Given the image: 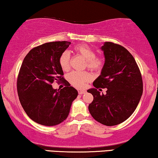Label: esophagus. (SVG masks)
<instances>
[{
  "label": "esophagus",
  "mask_w": 158,
  "mask_h": 158,
  "mask_svg": "<svg viewBox=\"0 0 158 158\" xmlns=\"http://www.w3.org/2000/svg\"><path fill=\"white\" fill-rule=\"evenodd\" d=\"M85 92H86V91H85V90H81V89H79V90H78V94H79L80 95L85 94Z\"/></svg>",
  "instance_id": "34e87169"
}]
</instances>
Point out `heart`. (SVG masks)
<instances>
[{
	"label": "heart",
	"mask_w": 158,
	"mask_h": 158,
	"mask_svg": "<svg viewBox=\"0 0 158 158\" xmlns=\"http://www.w3.org/2000/svg\"><path fill=\"white\" fill-rule=\"evenodd\" d=\"M76 52L81 56L86 61V66L92 70L98 71L102 69L103 60L101 58L96 57V52L86 45H77L75 47ZM70 54L68 51H64L61 54L59 58V64L63 71H68L70 69ZM91 75L87 71L83 72L70 73L68 75V80L71 85L75 88H81L85 85L86 82L91 80Z\"/></svg>",
	"instance_id": "obj_1"
}]
</instances>
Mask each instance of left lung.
I'll use <instances>...</instances> for the list:
<instances>
[{
  "instance_id": "1",
  "label": "left lung",
  "mask_w": 158,
  "mask_h": 158,
  "mask_svg": "<svg viewBox=\"0 0 158 158\" xmlns=\"http://www.w3.org/2000/svg\"><path fill=\"white\" fill-rule=\"evenodd\" d=\"M105 62L95 88L87 91L94 96L88 106L95 120L106 126H115L127 120L135 111L143 91L139 69L131 53L121 45L104 42L101 47ZM107 88L101 94L97 89Z\"/></svg>"
}]
</instances>
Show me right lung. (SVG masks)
<instances>
[{
  "label": "right lung",
  "mask_w": 158,
  "mask_h": 158,
  "mask_svg": "<svg viewBox=\"0 0 158 158\" xmlns=\"http://www.w3.org/2000/svg\"><path fill=\"white\" fill-rule=\"evenodd\" d=\"M71 44L52 42L34 47L26 56L17 79L21 104L28 116L44 126H55L68 116L77 90L62 77L60 56ZM62 81L66 87L54 89V81Z\"/></svg>",
  "instance_id": "add662e5"
}]
</instances>
